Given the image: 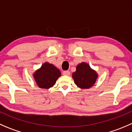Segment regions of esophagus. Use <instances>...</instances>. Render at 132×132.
Returning a JSON list of instances; mask_svg holds the SVG:
<instances>
[{
	"label": "esophagus",
	"mask_w": 132,
	"mask_h": 132,
	"mask_svg": "<svg viewBox=\"0 0 132 132\" xmlns=\"http://www.w3.org/2000/svg\"><path fill=\"white\" fill-rule=\"evenodd\" d=\"M62 74H63L64 75H70V72L69 71H64L63 72H62Z\"/></svg>",
	"instance_id": "1"
}]
</instances>
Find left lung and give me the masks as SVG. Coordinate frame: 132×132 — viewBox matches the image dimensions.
I'll return each mask as SVG.
<instances>
[{"mask_svg":"<svg viewBox=\"0 0 132 132\" xmlns=\"http://www.w3.org/2000/svg\"><path fill=\"white\" fill-rule=\"evenodd\" d=\"M72 77L75 84L82 89H88L95 83L98 75L91 70L88 64L82 62L77 66L75 72L73 73Z\"/></svg>","mask_w":132,"mask_h":132,"instance_id":"obj_1","label":"left lung"}]
</instances>
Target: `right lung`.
Instances as JSON below:
<instances>
[{
	"instance_id": "1",
	"label": "right lung",
	"mask_w": 132,
	"mask_h": 132,
	"mask_svg": "<svg viewBox=\"0 0 132 132\" xmlns=\"http://www.w3.org/2000/svg\"><path fill=\"white\" fill-rule=\"evenodd\" d=\"M61 76V71L53 64L45 62L34 74L36 82L40 88L48 89L52 87Z\"/></svg>"
}]
</instances>
